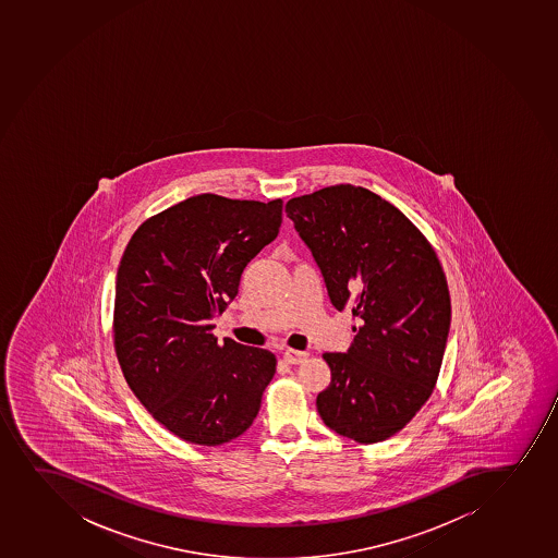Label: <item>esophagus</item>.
Wrapping results in <instances>:
<instances>
[{"label": "esophagus", "instance_id": "esophagus-1", "mask_svg": "<svg viewBox=\"0 0 558 558\" xmlns=\"http://www.w3.org/2000/svg\"><path fill=\"white\" fill-rule=\"evenodd\" d=\"M283 360L288 361L289 365H300L307 360V352H300V350H286L283 352Z\"/></svg>", "mask_w": 558, "mask_h": 558}]
</instances>
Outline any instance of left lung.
I'll list each match as a JSON object with an SVG mask.
<instances>
[{
  "mask_svg": "<svg viewBox=\"0 0 558 558\" xmlns=\"http://www.w3.org/2000/svg\"><path fill=\"white\" fill-rule=\"evenodd\" d=\"M323 272L331 304L360 328L344 354L326 352L317 396L324 424L360 444L408 426L437 384L450 333V291L429 241L396 206L352 184L286 204Z\"/></svg>",
  "mask_w": 558,
  "mask_h": 558,
  "instance_id": "obj_1",
  "label": "left lung"
}]
</instances>
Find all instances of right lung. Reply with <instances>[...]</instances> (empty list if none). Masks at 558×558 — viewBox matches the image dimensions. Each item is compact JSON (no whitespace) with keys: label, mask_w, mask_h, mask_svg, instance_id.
I'll return each instance as SVG.
<instances>
[{"label":"right lung","mask_w":558,"mask_h":558,"mask_svg":"<svg viewBox=\"0 0 558 558\" xmlns=\"http://www.w3.org/2000/svg\"><path fill=\"white\" fill-rule=\"evenodd\" d=\"M282 198L203 193L134 232L116 278L114 347L126 384L166 429L221 446L252 426L276 372L264 348L222 344L211 320L240 289L246 265L276 240Z\"/></svg>","instance_id":"add662e5"}]
</instances>
